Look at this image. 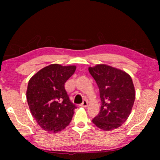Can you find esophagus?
Listing matches in <instances>:
<instances>
[{
  "label": "esophagus",
  "mask_w": 160,
  "mask_h": 160,
  "mask_svg": "<svg viewBox=\"0 0 160 160\" xmlns=\"http://www.w3.org/2000/svg\"><path fill=\"white\" fill-rule=\"evenodd\" d=\"M87 105H88V102H87V100H84V101H83V102L80 105V106L83 107V108H86V107L87 106Z\"/></svg>",
  "instance_id": "34e87169"
}]
</instances>
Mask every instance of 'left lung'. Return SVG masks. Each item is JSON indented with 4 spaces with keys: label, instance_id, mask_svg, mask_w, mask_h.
Listing matches in <instances>:
<instances>
[{
    "label": "left lung",
    "instance_id": "1",
    "mask_svg": "<svg viewBox=\"0 0 160 160\" xmlns=\"http://www.w3.org/2000/svg\"><path fill=\"white\" fill-rule=\"evenodd\" d=\"M97 83L101 100L100 111L92 122L101 130L119 128L130 116L135 98L132 78L122 70L99 64L89 67Z\"/></svg>",
    "mask_w": 160,
    "mask_h": 160
}]
</instances>
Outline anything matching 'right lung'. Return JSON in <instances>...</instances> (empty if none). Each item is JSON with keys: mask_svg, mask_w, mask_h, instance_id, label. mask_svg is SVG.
<instances>
[{"mask_svg": "<svg viewBox=\"0 0 160 160\" xmlns=\"http://www.w3.org/2000/svg\"><path fill=\"white\" fill-rule=\"evenodd\" d=\"M75 65L52 64L32 76L26 97L31 114L38 125L56 133L70 124L76 106L71 102L65 83L76 71Z\"/></svg>", "mask_w": 160, "mask_h": 160, "instance_id": "obj_1", "label": "right lung"}]
</instances>
